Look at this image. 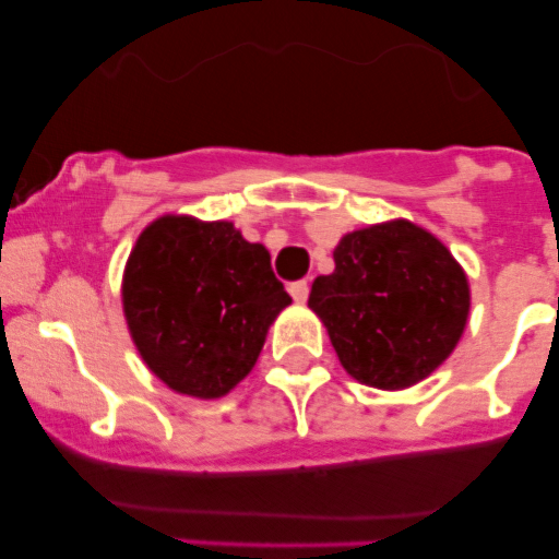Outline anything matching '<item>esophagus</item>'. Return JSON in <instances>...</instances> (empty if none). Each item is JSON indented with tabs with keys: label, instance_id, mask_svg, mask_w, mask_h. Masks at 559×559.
<instances>
[{
	"label": "esophagus",
	"instance_id": "obj_1",
	"mask_svg": "<svg viewBox=\"0 0 559 559\" xmlns=\"http://www.w3.org/2000/svg\"><path fill=\"white\" fill-rule=\"evenodd\" d=\"M308 292H311V284H308L306 278L302 281H295V284H289V295L295 302H306L308 300Z\"/></svg>",
	"mask_w": 559,
	"mask_h": 559
}]
</instances>
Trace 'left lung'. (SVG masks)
<instances>
[{
    "mask_svg": "<svg viewBox=\"0 0 559 559\" xmlns=\"http://www.w3.org/2000/svg\"><path fill=\"white\" fill-rule=\"evenodd\" d=\"M332 257L335 270L313 281L308 308L352 379L405 389L447 362L465 332L471 286L436 235L394 218L343 235Z\"/></svg>",
    "mask_w": 559,
    "mask_h": 559,
    "instance_id": "left-lung-1",
    "label": "left lung"
}]
</instances>
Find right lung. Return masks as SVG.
<instances>
[{
	"instance_id": "add662e5",
	"label": "right lung",
	"mask_w": 559,
	"mask_h": 559,
	"mask_svg": "<svg viewBox=\"0 0 559 559\" xmlns=\"http://www.w3.org/2000/svg\"><path fill=\"white\" fill-rule=\"evenodd\" d=\"M123 316L156 379L200 400L251 373L270 324L292 297L262 243L233 222L162 216L140 233L121 284Z\"/></svg>"
}]
</instances>
